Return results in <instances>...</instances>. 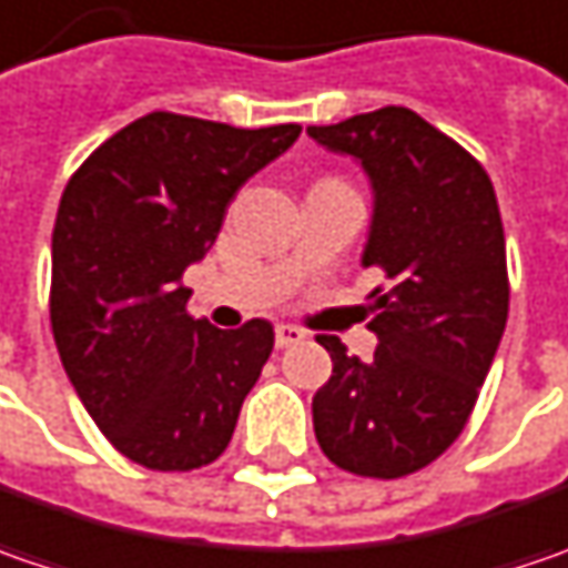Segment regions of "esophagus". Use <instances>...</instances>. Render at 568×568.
<instances>
[{"instance_id": "esophagus-1", "label": "esophagus", "mask_w": 568, "mask_h": 568, "mask_svg": "<svg viewBox=\"0 0 568 568\" xmlns=\"http://www.w3.org/2000/svg\"><path fill=\"white\" fill-rule=\"evenodd\" d=\"M308 333L302 331V327H295V324H280L276 327V346L280 349H285V346H295V343H302Z\"/></svg>"}]
</instances>
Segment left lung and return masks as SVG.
<instances>
[{"instance_id":"1","label":"left lung","mask_w":568,"mask_h":568,"mask_svg":"<svg viewBox=\"0 0 568 568\" xmlns=\"http://www.w3.org/2000/svg\"><path fill=\"white\" fill-rule=\"evenodd\" d=\"M353 155L375 212L362 266H378L372 362L339 336H317L333 375L314 400V435L336 467L397 480L423 470L464 432L508 317L506 235L489 174L455 139L409 108L308 126Z\"/></svg>"}]
</instances>
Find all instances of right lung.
<instances>
[{
    "label": "right lung",
    "mask_w": 568,
    "mask_h": 568,
    "mask_svg": "<svg viewBox=\"0 0 568 568\" xmlns=\"http://www.w3.org/2000/svg\"><path fill=\"white\" fill-rule=\"evenodd\" d=\"M298 133V123L237 130L145 113L62 190L50 283L62 368L113 448L149 470H196L222 455L273 353L270 321L219 331L190 317L181 280L244 181Z\"/></svg>",
    "instance_id": "add662e5"
}]
</instances>
